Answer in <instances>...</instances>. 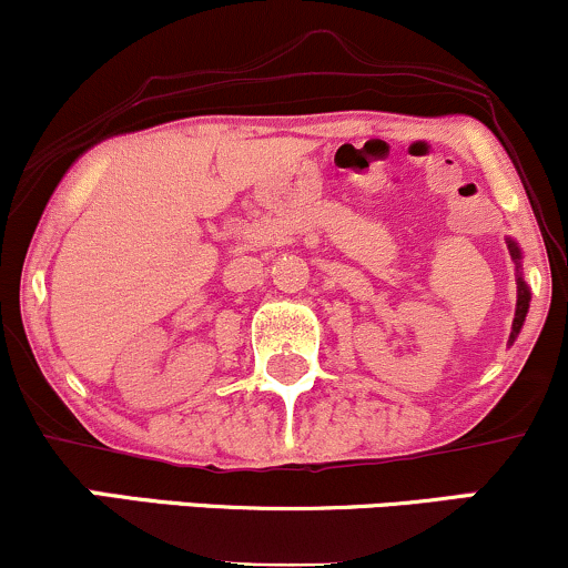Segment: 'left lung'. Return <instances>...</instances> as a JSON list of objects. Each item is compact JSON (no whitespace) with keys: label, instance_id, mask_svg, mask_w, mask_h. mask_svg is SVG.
Here are the masks:
<instances>
[{"label":"left lung","instance_id":"8db88e82","mask_svg":"<svg viewBox=\"0 0 568 568\" xmlns=\"http://www.w3.org/2000/svg\"><path fill=\"white\" fill-rule=\"evenodd\" d=\"M510 253H513V258H520V253H518V247H515V243H510ZM526 312H529V288H526L524 280L518 277V306H515V321H513L510 338L518 336L520 325H524V321H526Z\"/></svg>","mask_w":568,"mask_h":568}]
</instances>
